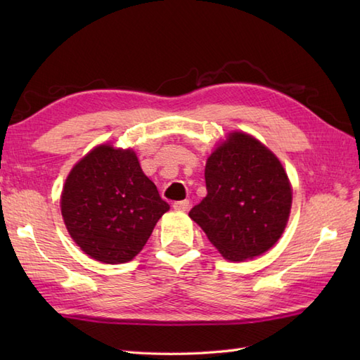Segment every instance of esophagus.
I'll use <instances>...</instances> for the list:
<instances>
[{
	"label": "esophagus",
	"instance_id": "obj_1",
	"mask_svg": "<svg viewBox=\"0 0 360 360\" xmlns=\"http://www.w3.org/2000/svg\"><path fill=\"white\" fill-rule=\"evenodd\" d=\"M190 207V202L188 200H184V201H176L173 202V209L178 210V212H187Z\"/></svg>",
	"mask_w": 360,
	"mask_h": 360
}]
</instances>
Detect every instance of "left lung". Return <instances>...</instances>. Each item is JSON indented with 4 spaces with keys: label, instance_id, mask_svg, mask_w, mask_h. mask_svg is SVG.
<instances>
[{
    "label": "left lung",
    "instance_id": "obj_1",
    "mask_svg": "<svg viewBox=\"0 0 360 360\" xmlns=\"http://www.w3.org/2000/svg\"><path fill=\"white\" fill-rule=\"evenodd\" d=\"M207 196L188 217L224 259L246 262L280 240L292 205L281 160L257 137L231 131L205 162Z\"/></svg>",
    "mask_w": 360,
    "mask_h": 360
}]
</instances>
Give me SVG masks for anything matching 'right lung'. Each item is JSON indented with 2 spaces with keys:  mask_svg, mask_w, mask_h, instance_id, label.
<instances>
[{
  "mask_svg": "<svg viewBox=\"0 0 360 360\" xmlns=\"http://www.w3.org/2000/svg\"><path fill=\"white\" fill-rule=\"evenodd\" d=\"M60 209L66 231L88 257L122 264L143 249L170 205L142 172L133 148L101 143L66 176Z\"/></svg>",
  "mask_w": 360,
  "mask_h": 360,
  "instance_id": "add662e5",
  "label": "right lung"
}]
</instances>
